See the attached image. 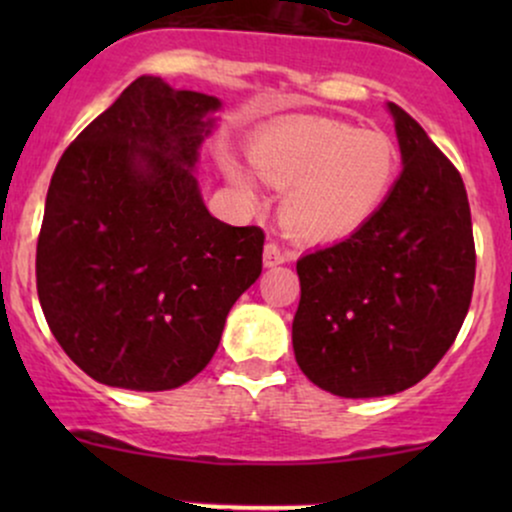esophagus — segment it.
<instances>
[{"mask_svg":"<svg viewBox=\"0 0 512 512\" xmlns=\"http://www.w3.org/2000/svg\"><path fill=\"white\" fill-rule=\"evenodd\" d=\"M262 260H264V267H276V264H284L286 260H289V255H286V252L281 250L276 243H267L264 245Z\"/></svg>","mask_w":512,"mask_h":512,"instance_id":"esophagus-1","label":"esophagus"}]
</instances>
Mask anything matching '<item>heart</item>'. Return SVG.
<instances>
[{
    "label": "heart",
    "instance_id": "b5f03b06",
    "mask_svg": "<svg viewBox=\"0 0 512 512\" xmlns=\"http://www.w3.org/2000/svg\"><path fill=\"white\" fill-rule=\"evenodd\" d=\"M250 161L262 180L284 190L279 211L286 231L308 243L354 236L383 207L397 175L390 137L330 120L264 129L252 139ZM221 168L245 197H255L240 163L223 156Z\"/></svg>",
    "mask_w": 512,
    "mask_h": 512
}]
</instances>
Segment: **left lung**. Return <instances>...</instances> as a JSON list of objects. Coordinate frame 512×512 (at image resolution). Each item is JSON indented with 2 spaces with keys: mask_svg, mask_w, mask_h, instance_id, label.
I'll return each mask as SVG.
<instances>
[{
  "mask_svg": "<svg viewBox=\"0 0 512 512\" xmlns=\"http://www.w3.org/2000/svg\"><path fill=\"white\" fill-rule=\"evenodd\" d=\"M402 173L354 236L296 262L293 354L339 397H385L424 380L472 303V214L457 168L395 103Z\"/></svg>",
  "mask_w": 512,
  "mask_h": 512,
  "instance_id": "8db88e82",
  "label": "left lung"
}]
</instances>
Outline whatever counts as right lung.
I'll return each instance as SVG.
<instances>
[{
    "label": "right lung",
    "mask_w": 512,
    "mask_h": 512,
    "mask_svg": "<svg viewBox=\"0 0 512 512\" xmlns=\"http://www.w3.org/2000/svg\"><path fill=\"white\" fill-rule=\"evenodd\" d=\"M221 101L139 76L67 146L35 252L50 332L98 383L161 392L219 349L264 233L204 207L195 166Z\"/></svg>",
    "instance_id": "right-lung-1"
}]
</instances>
